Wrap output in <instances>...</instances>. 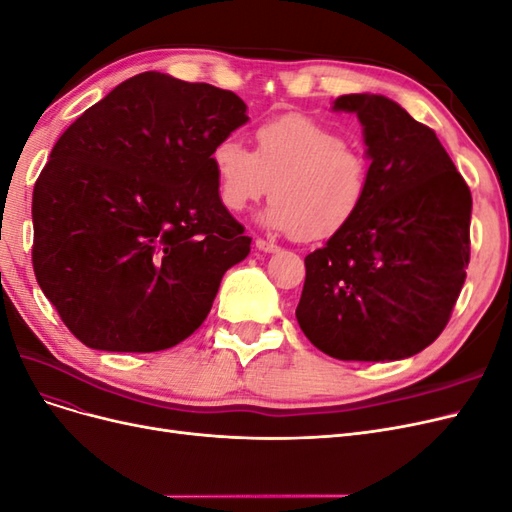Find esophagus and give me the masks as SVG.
I'll return each instance as SVG.
<instances>
[{
	"label": "esophagus",
	"instance_id": "1",
	"mask_svg": "<svg viewBox=\"0 0 512 512\" xmlns=\"http://www.w3.org/2000/svg\"><path fill=\"white\" fill-rule=\"evenodd\" d=\"M256 250L265 252V254H275V252H280V245L265 241V239H256Z\"/></svg>",
	"mask_w": 512,
	"mask_h": 512
}]
</instances>
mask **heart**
<instances>
[{
  "label": "heart",
  "mask_w": 512,
  "mask_h": 512,
  "mask_svg": "<svg viewBox=\"0 0 512 512\" xmlns=\"http://www.w3.org/2000/svg\"><path fill=\"white\" fill-rule=\"evenodd\" d=\"M211 164L228 211H245L273 187L262 224L303 241L337 237L359 218L369 196L371 170L363 153L303 115L262 123L256 151L237 134L220 138Z\"/></svg>",
  "instance_id": "1"
}]
</instances>
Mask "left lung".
I'll list each match as a JSON object with an SVG mask.
<instances>
[{"label":"left lung","instance_id":"obj_1","mask_svg":"<svg viewBox=\"0 0 512 512\" xmlns=\"http://www.w3.org/2000/svg\"><path fill=\"white\" fill-rule=\"evenodd\" d=\"M335 113L363 126V211L305 256L297 320L339 361H401L436 339L466 282L472 194L436 132L391 98L348 94Z\"/></svg>","mask_w":512,"mask_h":512}]
</instances>
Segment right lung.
I'll return each mask as SVG.
<instances>
[{
    "label": "right lung",
    "mask_w": 512,
    "mask_h": 512,
    "mask_svg": "<svg viewBox=\"0 0 512 512\" xmlns=\"http://www.w3.org/2000/svg\"><path fill=\"white\" fill-rule=\"evenodd\" d=\"M247 119L232 91L143 72L59 136L34 188L32 260L87 348L158 352L203 324L250 254L211 164Z\"/></svg>",
    "instance_id": "1"
}]
</instances>
